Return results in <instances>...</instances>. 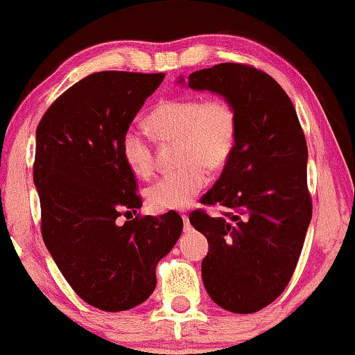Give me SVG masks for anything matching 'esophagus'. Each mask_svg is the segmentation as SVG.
I'll use <instances>...</instances> for the list:
<instances>
[{"instance_id":"1","label":"esophagus","mask_w":355,"mask_h":355,"mask_svg":"<svg viewBox=\"0 0 355 355\" xmlns=\"http://www.w3.org/2000/svg\"><path fill=\"white\" fill-rule=\"evenodd\" d=\"M182 219H183V224H185V230H190V219H188L187 214H182Z\"/></svg>"}]
</instances>
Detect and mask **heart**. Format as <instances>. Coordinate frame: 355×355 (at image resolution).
<instances>
[{
  "mask_svg": "<svg viewBox=\"0 0 355 355\" xmlns=\"http://www.w3.org/2000/svg\"><path fill=\"white\" fill-rule=\"evenodd\" d=\"M147 124L160 142H178V164L183 165L149 188V203L157 211L185 209L208 183L205 167L223 168L234 152L239 132L236 107L219 96L165 100L152 110ZM121 155L137 177L154 172V149L137 128L123 132Z\"/></svg>",
  "mask_w": 355,
  "mask_h": 355,
  "instance_id": "1",
  "label": "heart"
}]
</instances>
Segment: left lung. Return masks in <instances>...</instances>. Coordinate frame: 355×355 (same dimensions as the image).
<instances>
[{
	"mask_svg": "<svg viewBox=\"0 0 355 355\" xmlns=\"http://www.w3.org/2000/svg\"><path fill=\"white\" fill-rule=\"evenodd\" d=\"M188 87L221 95L239 118L234 152L201 198L227 213L196 209L190 223L209 244L201 277L211 300L249 315L280 297L302 254L313 213L306 139L293 103L266 71L219 64L193 71Z\"/></svg>",
	"mask_w": 355,
	"mask_h": 355,
	"instance_id": "obj_1",
	"label": "left lung"
}]
</instances>
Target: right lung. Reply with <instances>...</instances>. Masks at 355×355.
I'll return each instance as SVG.
<instances>
[{
  "mask_svg": "<svg viewBox=\"0 0 355 355\" xmlns=\"http://www.w3.org/2000/svg\"><path fill=\"white\" fill-rule=\"evenodd\" d=\"M164 77L88 75L52 103L35 131L42 239L75 293L103 311L131 309L150 297L157 263L183 230L175 211L118 221L142 206L121 136Z\"/></svg>",
  "mask_w": 355,
  "mask_h": 355,
  "instance_id": "add662e5",
  "label": "right lung"
}]
</instances>
